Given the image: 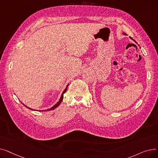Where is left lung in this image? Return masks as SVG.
<instances>
[{
  "mask_svg": "<svg viewBox=\"0 0 158 158\" xmlns=\"http://www.w3.org/2000/svg\"><path fill=\"white\" fill-rule=\"evenodd\" d=\"M123 35H127V34H126V33H125V32H123ZM130 38H131V40H133V41H135V43H136V44H137V42H136V41H135V40H133V39H132V38H131V37H130ZM138 46H139V45H138ZM139 48H140V47H139Z\"/></svg>",
  "mask_w": 158,
  "mask_h": 158,
  "instance_id": "obj_1",
  "label": "left lung"
}]
</instances>
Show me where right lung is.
<instances>
[{"label": "right lung", "instance_id": "add662e5", "mask_svg": "<svg viewBox=\"0 0 158 158\" xmlns=\"http://www.w3.org/2000/svg\"><path fill=\"white\" fill-rule=\"evenodd\" d=\"M69 86V85L66 86V88H65V89H64V91L63 92V93H62V94H61V97H60V100H59V101H58L55 105H54L52 107H51V108H49V109H47V110H34V109H32V108H30V107H29L28 106H27L26 105H25L24 104H23L22 102V104H23V105H24L25 106H26L27 108H28V109H29V110H34V111H48V110H50V111H51V110H54L55 108H56V107L59 106L61 103V102H62V101H63V94L66 92V90H67V87Z\"/></svg>", "mask_w": 158, "mask_h": 158}]
</instances>
